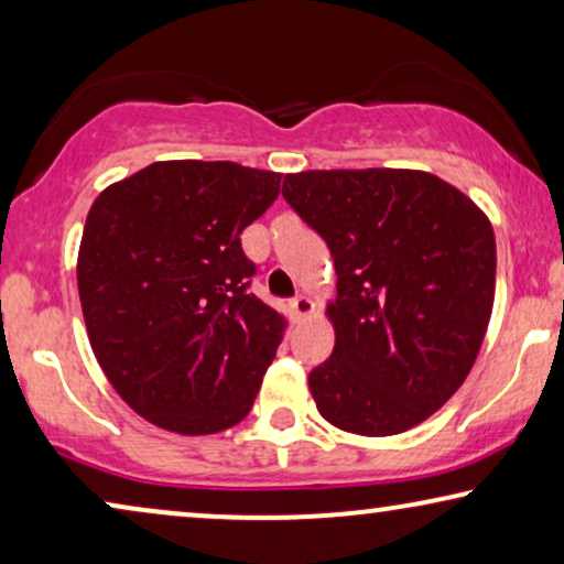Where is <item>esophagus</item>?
Here are the masks:
<instances>
[{
  "instance_id": "esophagus-1",
  "label": "esophagus",
  "mask_w": 564,
  "mask_h": 564,
  "mask_svg": "<svg viewBox=\"0 0 564 564\" xmlns=\"http://www.w3.org/2000/svg\"><path fill=\"white\" fill-rule=\"evenodd\" d=\"M290 307H292V315H295L297 321H305V318H311V315H313L315 303H313V300L307 297V295H297V297L290 303Z\"/></svg>"
}]
</instances>
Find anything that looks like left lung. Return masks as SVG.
<instances>
[{"label":"left lung","mask_w":564,"mask_h":564,"mask_svg":"<svg viewBox=\"0 0 564 564\" xmlns=\"http://www.w3.org/2000/svg\"><path fill=\"white\" fill-rule=\"evenodd\" d=\"M282 195L328 243L334 354L307 377L318 413L395 436L467 380L496 297V236L454 184L419 169H313Z\"/></svg>","instance_id":"left-lung-1"}]
</instances>
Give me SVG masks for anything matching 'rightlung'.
<instances>
[{"label":"right lung","mask_w":564,"mask_h":564,"mask_svg":"<svg viewBox=\"0 0 564 564\" xmlns=\"http://www.w3.org/2000/svg\"><path fill=\"white\" fill-rule=\"evenodd\" d=\"M282 174L156 161L99 192L76 259L91 351L153 426L218 434L249 415L288 318L249 292L246 226Z\"/></svg>","instance_id":"add662e5"}]
</instances>
